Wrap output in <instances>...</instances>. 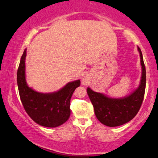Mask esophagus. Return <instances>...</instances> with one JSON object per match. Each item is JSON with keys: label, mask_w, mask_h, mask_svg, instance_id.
<instances>
[{"label": "esophagus", "mask_w": 158, "mask_h": 158, "mask_svg": "<svg viewBox=\"0 0 158 158\" xmlns=\"http://www.w3.org/2000/svg\"><path fill=\"white\" fill-rule=\"evenodd\" d=\"M81 83L84 85H87L89 83V79L86 77H83L81 79Z\"/></svg>", "instance_id": "obj_1"}]
</instances>
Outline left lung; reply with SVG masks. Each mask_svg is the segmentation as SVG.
Wrapping results in <instances>:
<instances>
[{
    "label": "left lung",
    "instance_id": "1",
    "mask_svg": "<svg viewBox=\"0 0 158 158\" xmlns=\"http://www.w3.org/2000/svg\"><path fill=\"white\" fill-rule=\"evenodd\" d=\"M142 75L140 85L133 93L122 98H113L87 88V95L94 105L96 116L101 123L107 127L121 126L132 120L141 107L146 88V68L139 47Z\"/></svg>",
    "mask_w": 158,
    "mask_h": 158
}]
</instances>
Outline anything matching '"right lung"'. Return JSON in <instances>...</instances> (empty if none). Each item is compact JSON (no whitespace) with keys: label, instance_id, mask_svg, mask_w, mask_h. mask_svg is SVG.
I'll use <instances>...</instances> for the list:
<instances>
[{"label":"right lung","instance_id":"add662e5","mask_svg":"<svg viewBox=\"0 0 158 158\" xmlns=\"http://www.w3.org/2000/svg\"><path fill=\"white\" fill-rule=\"evenodd\" d=\"M26 49L21 56L17 73V81L20 100L25 110L37 124L45 127L62 125L71 115V98L74 90L80 85V80L68 83L60 90L51 94H42L28 86L25 73Z\"/></svg>","mask_w":158,"mask_h":158}]
</instances>
